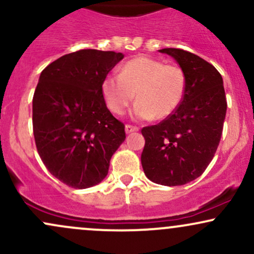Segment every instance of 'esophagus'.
<instances>
[{"instance_id":"obj_1","label":"esophagus","mask_w":254,"mask_h":254,"mask_svg":"<svg viewBox=\"0 0 254 254\" xmlns=\"http://www.w3.org/2000/svg\"><path fill=\"white\" fill-rule=\"evenodd\" d=\"M133 131H138V127H133V125H130V124L125 125V132L130 133V132H133Z\"/></svg>"}]
</instances>
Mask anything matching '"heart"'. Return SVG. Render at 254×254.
Segmentation results:
<instances>
[{
	"label": "heart",
	"instance_id": "1",
	"mask_svg": "<svg viewBox=\"0 0 254 254\" xmlns=\"http://www.w3.org/2000/svg\"><path fill=\"white\" fill-rule=\"evenodd\" d=\"M186 84L180 66L141 56L123 64L118 76L107 75L101 83V94L115 115H122L136 95L132 113L137 119H165L182 105Z\"/></svg>",
	"mask_w": 254,
	"mask_h": 254
}]
</instances>
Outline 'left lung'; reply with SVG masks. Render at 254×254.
Listing matches in <instances>:
<instances>
[{
    "instance_id": "obj_1",
    "label": "left lung",
    "mask_w": 254,
    "mask_h": 254,
    "mask_svg": "<svg viewBox=\"0 0 254 254\" xmlns=\"http://www.w3.org/2000/svg\"><path fill=\"white\" fill-rule=\"evenodd\" d=\"M186 75V93L173 115L142 129L144 174L165 186L184 185L202 176L220 143L227 101L223 80L214 65L182 49H162Z\"/></svg>"
}]
</instances>
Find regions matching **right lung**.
I'll return each instance as SVG.
<instances>
[{
	"mask_svg": "<svg viewBox=\"0 0 254 254\" xmlns=\"http://www.w3.org/2000/svg\"><path fill=\"white\" fill-rule=\"evenodd\" d=\"M123 57L86 49L64 55L40 74L32 116L37 150L52 176L70 188L100 183L124 142V124L101 94L104 78Z\"/></svg>",
	"mask_w": 254,
	"mask_h": 254,
	"instance_id": "add662e5",
	"label": "right lung"
}]
</instances>
